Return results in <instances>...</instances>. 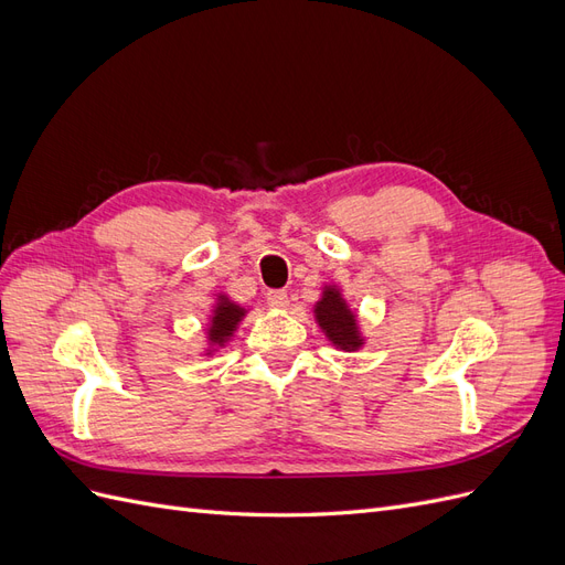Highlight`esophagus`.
<instances>
[{
    "instance_id": "esophagus-1",
    "label": "esophagus",
    "mask_w": 565,
    "mask_h": 565,
    "mask_svg": "<svg viewBox=\"0 0 565 565\" xmlns=\"http://www.w3.org/2000/svg\"><path fill=\"white\" fill-rule=\"evenodd\" d=\"M266 301H268V306H270V309H285V306L289 303L287 301V292H285V289H270V292L266 295Z\"/></svg>"
}]
</instances>
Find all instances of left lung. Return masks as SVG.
<instances>
[{
	"label": "left lung",
	"mask_w": 565,
	"mask_h": 565,
	"mask_svg": "<svg viewBox=\"0 0 565 565\" xmlns=\"http://www.w3.org/2000/svg\"><path fill=\"white\" fill-rule=\"evenodd\" d=\"M313 313H316V322L320 324V330L337 349L358 351L365 344V339L361 337V330H358L355 313L349 309L347 299L341 297V292L334 285H328L322 289V299L316 303Z\"/></svg>",
	"instance_id": "1"
}]
</instances>
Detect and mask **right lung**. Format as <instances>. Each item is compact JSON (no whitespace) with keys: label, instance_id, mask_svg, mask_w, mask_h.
<instances>
[{"label":"right lung","instance_id":"obj_1","mask_svg":"<svg viewBox=\"0 0 565 565\" xmlns=\"http://www.w3.org/2000/svg\"><path fill=\"white\" fill-rule=\"evenodd\" d=\"M245 309L231 301L226 295H218V301L212 311L210 318V328H207V339H210V351L216 347H226V341L233 337L237 330V324L245 318Z\"/></svg>","mask_w":565,"mask_h":565}]
</instances>
